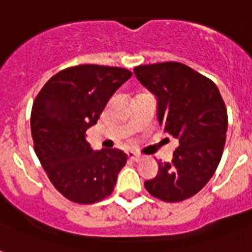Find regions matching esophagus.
Listing matches in <instances>:
<instances>
[{"mask_svg":"<svg viewBox=\"0 0 252 252\" xmlns=\"http://www.w3.org/2000/svg\"><path fill=\"white\" fill-rule=\"evenodd\" d=\"M126 156H128V158H130V159H133V161H140L142 158L140 154L133 152V150H128V152H126Z\"/></svg>","mask_w":252,"mask_h":252,"instance_id":"obj_1","label":"esophagus"}]
</instances>
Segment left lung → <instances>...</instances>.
I'll return each instance as SVG.
<instances>
[{
	"mask_svg": "<svg viewBox=\"0 0 252 252\" xmlns=\"http://www.w3.org/2000/svg\"><path fill=\"white\" fill-rule=\"evenodd\" d=\"M157 100L162 130L179 140L170 162L158 161V174L145 188L158 199L175 203L196 195L209 182L222 157L227 112L209 78L180 63L140 65L133 70Z\"/></svg>",
	"mask_w": 252,
	"mask_h": 252,
	"instance_id": "obj_1",
	"label": "left lung"
}]
</instances>
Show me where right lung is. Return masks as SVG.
I'll return each mask as SVG.
<instances>
[{
  "label": "right lung",
  "instance_id": "right-lung-1",
  "mask_svg": "<svg viewBox=\"0 0 252 252\" xmlns=\"http://www.w3.org/2000/svg\"><path fill=\"white\" fill-rule=\"evenodd\" d=\"M130 76L116 66L78 65L55 74L33 102V149L55 188L70 201L93 204L114 191L126 156L119 149L94 152L85 133Z\"/></svg>",
  "mask_w": 252,
  "mask_h": 252
}]
</instances>
